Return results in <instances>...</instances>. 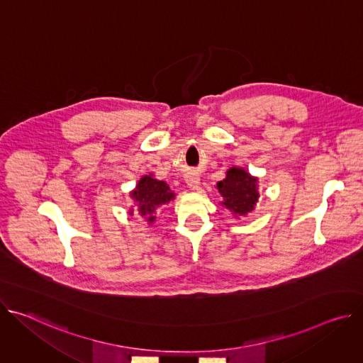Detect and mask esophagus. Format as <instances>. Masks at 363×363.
<instances>
[{
    "label": "esophagus",
    "instance_id": "obj_1",
    "mask_svg": "<svg viewBox=\"0 0 363 363\" xmlns=\"http://www.w3.org/2000/svg\"><path fill=\"white\" fill-rule=\"evenodd\" d=\"M185 182L191 189H198L199 184H201V178L196 172H188L185 175Z\"/></svg>",
    "mask_w": 363,
    "mask_h": 363
}]
</instances>
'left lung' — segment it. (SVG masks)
I'll return each instance as SVG.
<instances>
[{"label":"left lung","mask_w":363,"mask_h":363,"mask_svg":"<svg viewBox=\"0 0 363 363\" xmlns=\"http://www.w3.org/2000/svg\"><path fill=\"white\" fill-rule=\"evenodd\" d=\"M217 189L223 196L220 203L235 218L251 214L260 198L258 178L240 167H231L225 172V178L217 182Z\"/></svg>","instance_id":"left-lung-1"}]
</instances>
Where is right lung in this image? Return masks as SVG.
<instances>
[{
    "instance_id": "1",
    "label": "right lung",
    "mask_w": 363,
    "mask_h": 363,
    "mask_svg": "<svg viewBox=\"0 0 363 363\" xmlns=\"http://www.w3.org/2000/svg\"><path fill=\"white\" fill-rule=\"evenodd\" d=\"M129 195L135 202L128 211L129 216L136 214L149 225L157 221V211L161 206L169 203L177 196L165 181L157 179L153 174L143 175Z\"/></svg>"
}]
</instances>
